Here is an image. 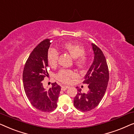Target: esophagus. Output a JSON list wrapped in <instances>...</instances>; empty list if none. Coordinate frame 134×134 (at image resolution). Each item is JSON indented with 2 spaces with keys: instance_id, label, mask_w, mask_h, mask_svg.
I'll return each mask as SVG.
<instances>
[{
  "instance_id": "obj_1",
  "label": "esophagus",
  "mask_w": 134,
  "mask_h": 134,
  "mask_svg": "<svg viewBox=\"0 0 134 134\" xmlns=\"http://www.w3.org/2000/svg\"><path fill=\"white\" fill-rule=\"evenodd\" d=\"M69 88V87L68 86H62V90L63 91H65V90H66L67 88Z\"/></svg>"
}]
</instances>
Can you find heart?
<instances>
[{
    "mask_svg": "<svg viewBox=\"0 0 134 134\" xmlns=\"http://www.w3.org/2000/svg\"><path fill=\"white\" fill-rule=\"evenodd\" d=\"M62 49L68 52L71 57L75 58V63L80 68H83L88 62L87 55L84 54L85 49L79 44L66 43L62 45ZM59 53L55 49H51L47 55L49 65L55 66L57 65ZM76 74L74 71L69 69H61L57 74V79L63 83H69L71 79L76 77Z\"/></svg>",
    "mask_w": 134,
    "mask_h": 134,
    "instance_id": "b5f03b06",
    "label": "heart"
}]
</instances>
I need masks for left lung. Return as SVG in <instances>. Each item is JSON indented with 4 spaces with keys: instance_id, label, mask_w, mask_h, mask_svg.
<instances>
[{
    "instance_id": "8db88e82",
    "label": "left lung",
    "mask_w": 134,
    "mask_h": 134,
    "mask_svg": "<svg viewBox=\"0 0 134 134\" xmlns=\"http://www.w3.org/2000/svg\"><path fill=\"white\" fill-rule=\"evenodd\" d=\"M94 60L85 76L83 83L88 84L89 90L77 93L74 99V105L79 110L90 111L98 105L105 94L109 80V73L105 57L99 47L91 43Z\"/></svg>"
}]
</instances>
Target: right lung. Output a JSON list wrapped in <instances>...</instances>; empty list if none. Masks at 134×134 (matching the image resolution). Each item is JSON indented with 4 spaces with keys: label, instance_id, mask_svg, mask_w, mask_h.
I'll list each match as a JSON object with an SVG mask.
<instances>
[{
    "label": "right lung",
    "instance_id": "right-lung-1",
    "mask_svg": "<svg viewBox=\"0 0 134 134\" xmlns=\"http://www.w3.org/2000/svg\"><path fill=\"white\" fill-rule=\"evenodd\" d=\"M51 41L46 39L41 41L29 55L23 71L24 88L26 96L36 109L51 111L56 109L61 87L56 82L52 87L45 89L43 80L48 75L47 55Z\"/></svg>",
    "mask_w": 134,
    "mask_h": 134
}]
</instances>
